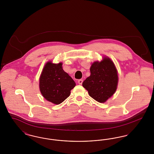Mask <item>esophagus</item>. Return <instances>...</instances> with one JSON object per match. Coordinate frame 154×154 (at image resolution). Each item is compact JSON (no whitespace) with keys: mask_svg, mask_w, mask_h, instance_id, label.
I'll return each mask as SVG.
<instances>
[{"mask_svg":"<svg viewBox=\"0 0 154 154\" xmlns=\"http://www.w3.org/2000/svg\"><path fill=\"white\" fill-rule=\"evenodd\" d=\"M82 82H83L82 80H79L78 81V83H79L80 85H81V84H82Z\"/></svg>","mask_w":154,"mask_h":154,"instance_id":"esophagus-1","label":"esophagus"}]
</instances>
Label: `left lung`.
Listing matches in <instances>:
<instances>
[{"mask_svg":"<svg viewBox=\"0 0 154 154\" xmlns=\"http://www.w3.org/2000/svg\"><path fill=\"white\" fill-rule=\"evenodd\" d=\"M90 72V76L82 82V86L96 101L105 103L117 89L118 74L116 66L109 57L104 56L102 60L92 63Z\"/></svg>","mask_w":154,"mask_h":154,"instance_id":"1","label":"left lung"}]
</instances>
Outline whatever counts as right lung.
I'll return each instance as SVG.
<instances>
[{
	"label": "right lung",
	"mask_w": 154,
	"mask_h": 154,
	"mask_svg": "<svg viewBox=\"0 0 154 154\" xmlns=\"http://www.w3.org/2000/svg\"><path fill=\"white\" fill-rule=\"evenodd\" d=\"M62 63L48 61L39 78V89L45 99L55 104L63 102L70 95L75 82L62 68Z\"/></svg>",
	"instance_id": "1"
}]
</instances>
